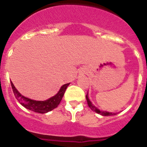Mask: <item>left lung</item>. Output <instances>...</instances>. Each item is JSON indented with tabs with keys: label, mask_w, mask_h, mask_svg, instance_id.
Segmentation results:
<instances>
[{
	"label": "left lung",
	"mask_w": 147,
	"mask_h": 147,
	"mask_svg": "<svg viewBox=\"0 0 147 147\" xmlns=\"http://www.w3.org/2000/svg\"><path fill=\"white\" fill-rule=\"evenodd\" d=\"M86 99H87V102H88V106H89L90 108L93 111H95V112L97 113L100 114V115H104V116H109V115H114L116 114V113H115L104 111V110H99L98 108H97L96 106H94V105L92 104V102H90V100L89 98H88V92L86 95Z\"/></svg>",
	"instance_id": "left-lung-1"
}]
</instances>
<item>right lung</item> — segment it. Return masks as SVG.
<instances>
[{
	"label": "right lung",
	"mask_w": 147,
	"mask_h": 147,
	"mask_svg": "<svg viewBox=\"0 0 147 147\" xmlns=\"http://www.w3.org/2000/svg\"><path fill=\"white\" fill-rule=\"evenodd\" d=\"M70 85V83H67L65 85H63L60 88L58 93L54 96L51 97L45 101H37L28 98L24 96L18 90L15 88V85L11 81V85L13 90V93L15 94V98L18 99L19 103L29 110H32L35 113H46L51 111L54 108L58 107V105L60 103L62 97L64 96V93L67 89V86Z\"/></svg>",
	"instance_id": "obj_1"
}]
</instances>
